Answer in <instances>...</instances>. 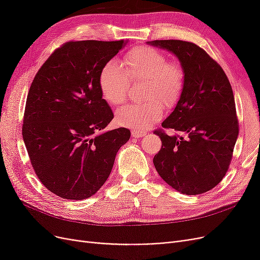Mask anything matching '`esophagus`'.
<instances>
[{
    "label": "esophagus",
    "instance_id": "obj_1",
    "mask_svg": "<svg viewBox=\"0 0 260 260\" xmlns=\"http://www.w3.org/2000/svg\"><path fill=\"white\" fill-rule=\"evenodd\" d=\"M131 136H132L133 138L139 139V138H142L143 136H145V133L140 132V131H138V130H132V131H131Z\"/></svg>",
    "mask_w": 260,
    "mask_h": 260
}]
</instances>
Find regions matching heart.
Returning a JSON list of instances; mask_svg holds the SVG:
<instances>
[{
  "label": "heart",
  "instance_id": "heart-1",
  "mask_svg": "<svg viewBox=\"0 0 260 260\" xmlns=\"http://www.w3.org/2000/svg\"><path fill=\"white\" fill-rule=\"evenodd\" d=\"M121 66L108 61L100 72L99 85L107 103L119 105L127 98L129 81H142V103L118 109L116 121L122 127L146 130L164 115V107L177 104L184 88V70L179 62L149 46H139L124 55Z\"/></svg>",
  "mask_w": 260,
  "mask_h": 260
}]
</instances>
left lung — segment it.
Listing matches in <instances>:
<instances>
[{"instance_id": "left-lung-1", "label": "left lung", "mask_w": 260, "mask_h": 260, "mask_svg": "<svg viewBox=\"0 0 260 260\" xmlns=\"http://www.w3.org/2000/svg\"><path fill=\"white\" fill-rule=\"evenodd\" d=\"M147 44L175 54L184 70V88L162 128L182 132L161 140L154 166L162 180L182 194L198 195L225 176L239 136L233 91L223 69L194 43L155 40Z\"/></svg>"}]
</instances>
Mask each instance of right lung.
Wrapping results in <instances>:
<instances>
[{
    "label": "right lung",
    "instance_id": "add662e5",
    "mask_svg": "<svg viewBox=\"0 0 260 260\" xmlns=\"http://www.w3.org/2000/svg\"><path fill=\"white\" fill-rule=\"evenodd\" d=\"M127 41H70L39 69L27 96L22 138L37 177L61 199L81 201L109 177L130 130L103 131L114 114L101 69Z\"/></svg>",
    "mask_w": 260,
    "mask_h": 260
}]
</instances>
